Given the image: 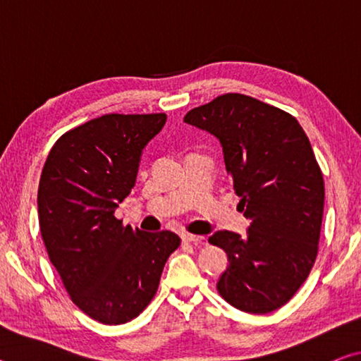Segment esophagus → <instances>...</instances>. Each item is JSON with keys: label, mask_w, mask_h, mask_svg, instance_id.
Masks as SVG:
<instances>
[{"label": "esophagus", "mask_w": 361, "mask_h": 361, "mask_svg": "<svg viewBox=\"0 0 361 361\" xmlns=\"http://www.w3.org/2000/svg\"><path fill=\"white\" fill-rule=\"evenodd\" d=\"M183 242H189V243H200L204 240V235H197V234H191V232H183L181 234Z\"/></svg>", "instance_id": "obj_1"}]
</instances>
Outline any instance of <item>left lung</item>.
Returning <instances> with one entry per match:
<instances>
[{
  "label": "left lung",
  "mask_w": 361,
  "mask_h": 361,
  "mask_svg": "<svg viewBox=\"0 0 361 361\" xmlns=\"http://www.w3.org/2000/svg\"><path fill=\"white\" fill-rule=\"evenodd\" d=\"M185 122L219 140L250 219L245 237L218 231L209 239L229 258L218 293L243 312H272L301 288L319 253L325 183L309 138L295 116L243 94L219 95Z\"/></svg>",
  "instance_id": "obj_1"
}]
</instances>
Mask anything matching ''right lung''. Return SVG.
<instances>
[{"instance_id":"1","label":"right lung","mask_w":361,"mask_h":361,"mask_svg":"<svg viewBox=\"0 0 361 361\" xmlns=\"http://www.w3.org/2000/svg\"><path fill=\"white\" fill-rule=\"evenodd\" d=\"M166 121L164 113L90 119L65 132L42 167L38 215L49 259L71 301L105 325L143 312L181 243L172 231L143 232L114 216Z\"/></svg>"}]
</instances>
